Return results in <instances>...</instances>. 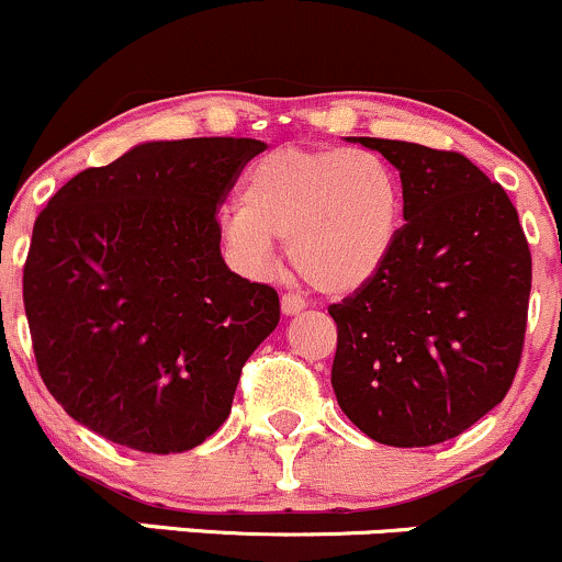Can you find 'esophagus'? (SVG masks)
Wrapping results in <instances>:
<instances>
[{
  "label": "esophagus",
  "instance_id": "esophagus-1",
  "mask_svg": "<svg viewBox=\"0 0 562 562\" xmlns=\"http://www.w3.org/2000/svg\"><path fill=\"white\" fill-rule=\"evenodd\" d=\"M280 306H282V314H285V317H293V314H301L304 312V301L299 299V295H282V301H280Z\"/></svg>",
  "mask_w": 562,
  "mask_h": 562
}]
</instances>
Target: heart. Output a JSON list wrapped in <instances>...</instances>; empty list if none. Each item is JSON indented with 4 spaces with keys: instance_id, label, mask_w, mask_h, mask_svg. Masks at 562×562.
<instances>
[{
    "instance_id": "heart-1",
    "label": "heart",
    "mask_w": 562,
    "mask_h": 562,
    "mask_svg": "<svg viewBox=\"0 0 562 562\" xmlns=\"http://www.w3.org/2000/svg\"><path fill=\"white\" fill-rule=\"evenodd\" d=\"M403 224L397 172L373 151L282 146L248 165L239 207L224 218L237 267L258 277L288 243L293 269L328 299L371 285Z\"/></svg>"
}]
</instances>
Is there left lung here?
I'll list each match as a JSON object with an SVG mask.
<instances>
[{
    "label": "left lung",
    "instance_id": "obj_1",
    "mask_svg": "<svg viewBox=\"0 0 562 562\" xmlns=\"http://www.w3.org/2000/svg\"><path fill=\"white\" fill-rule=\"evenodd\" d=\"M403 218L371 285L330 306V384L357 429L424 448L470 429L509 392L526 336L531 250L507 191L464 154L386 138Z\"/></svg>",
    "mask_w": 562,
    "mask_h": 562
}]
</instances>
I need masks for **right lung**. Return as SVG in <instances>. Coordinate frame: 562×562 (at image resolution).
I'll list each match as a JSON object with an SVG mask.
<instances>
[{"instance_id": "right-lung-1", "label": "right lung", "mask_w": 562, "mask_h": 562, "mask_svg": "<svg viewBox=\"0 0 562 562\" xmlns=\"http://www.w3.org/2000/svg\"><path fill=\"white\" fill-rule=\"evenodd\" d=\"M263 146L146 140L50 196L23 304L42 381L74 422L133 451L183 453L229 418L280 299L226 267L215 207Z\"/></svg>"}]
</instances>
